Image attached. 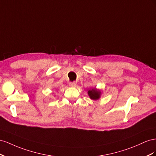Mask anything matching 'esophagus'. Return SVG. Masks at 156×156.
I'll list each match as a JSON object with an SVG mask.
<instances>
[{"label":"esophagus","mask_w":156,"mask_h":156,"mask_svg":"<svg viewBox=\"0 0 156 156\" xmlns=\"http://www.w3.org/2000/svg\"><path fill=\"white\" fill-rule=\"evenodd\" d=\"M69 86L72 87H76V82H70L69 83Z\"/></svg>","instance_id":"34e87169"}]
</instances>
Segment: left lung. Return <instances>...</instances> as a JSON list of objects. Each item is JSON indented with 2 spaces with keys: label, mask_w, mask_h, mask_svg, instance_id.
Returning <instances> with one entry per match:
<instances>
[{
  "label": "left lung",
  "mask_w": 156,
  "mask_h": 156,
  "mask_svg": "<svg viewBox=\"0 0 156 156\" xmlns=\"http://www.w3.org/2000/svg\"><path fill=\"white\" fill-rule=\"evenodd\" d=\"M87 94L91 100L97 101L99 100L102 95V92L100 90H97V88H90L87 91Z\"/></svg>",
  "instance_id": "left-lung-1"
}]
</instances>
